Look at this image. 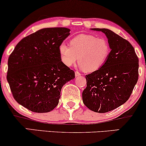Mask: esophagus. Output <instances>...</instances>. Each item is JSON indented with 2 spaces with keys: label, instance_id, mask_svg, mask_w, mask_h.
Masks as SVG:
<instances>
[{
  "label": "esophagus",
  "instance_id": "34e87169",
  "mask_svg": "<svg viewBox=\"0 0 146 146\" xmlns=\"http://www.w3.org/2000/svg\"><path fill=\"white\" fill-rule=\"evenodd\" d=\"M75 76L78 77V76H80V75H81V73L79 71H75Z\"/></svg>",
  "mask_w": 146,
  "mask_h": 146
}]
</instances>
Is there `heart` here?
Masks as SVG:
<instances>
[{
  "label": "heart",
  "instance_id": "1",
  "mask_svg": "<svg viewBox=\"0 0 146 146\" xmlns=\"http://www.w3.org/2000/svg\"><path fill=\"white\" fill-rule=\"evenodd\" d=\"M60 57L64 65L71 66L78 60L80 67L86 72L99 70L108 60L111 47L105 38L92 35L82 34L70 41V46L61 43L58 47Z\"/></svg>",
  "mask_w": 146,
  "mask_h": 146
}]
</instances>
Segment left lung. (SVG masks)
<instances>
[{
  "mask_svg": "<svg viewBox=\"0 0 146 146\" xmlns=\"http://www.w3.org/2000/svg\"><path fill=\"white\" fill-rule=\"evenodd\" d=\"M106 35L111 47L108 60L99 70L86 75L84 104L97 113H106L128 101L139 78V59L127 40L107 29H92Z\"/></svg>",
  "mask_w": 146,
  "mask_h": 146,
  "instance_id": "left-lung-1",
  "label": "left lung"
}]
</instances>
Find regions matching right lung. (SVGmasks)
I'll return each instance as SVG.
<instances>
[{
  "mask_svg": "<svg viewBox=\"0 0 146 146\" xmlns=\"http://www.w3.org/2000/svg\"><path fill=\"white\" fill-rule=\"evenodd\" d=\"M66 28H46L23 38L8 59L7 79L13 98L36 113H46L58 104L61 89L75 78L64 65L59 45L70 35Z\"/></svg>",
  "mask_w": 146,
  "mask_h": 146,
  "instance_id": "right-lung-1",
  "label": "right lung"
}]
</instances>
